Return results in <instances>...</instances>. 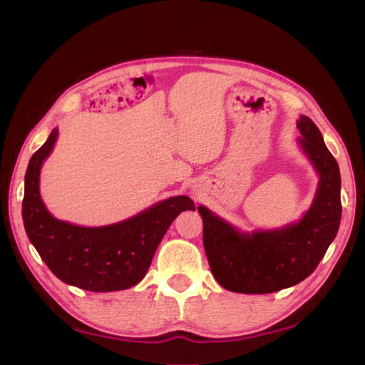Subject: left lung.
Listing matches in <instances>:
<instances>
[{"label": "left lung", "mask_w": 365, "mask_h": 365, "mask_svg": "<svg viewBox=\"0 0 365 365\" xmlns=\"http://www.w3.org/2000/svg\"><path fill=\"white\" fill-rule=\"evenodd\" d=\"M298 143L320 175L315 199L302 220L276 230L242 234L200 205L204 247L216 281L237 293H273L292 287L314 273L342 216L340 173L324 145L319 127L301 115Z\"/></svg>", "instance_id": "left-lung-1"}]
</instances>
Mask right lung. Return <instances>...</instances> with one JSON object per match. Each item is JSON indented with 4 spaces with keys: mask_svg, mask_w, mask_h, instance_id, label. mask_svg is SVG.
Segmentation results:
<instances>
[{
    "mask_svg": "<svg viewBox=\"0 0 365 365\" xmlns=\"http://www.w3.org/2000/svg\"><path fill=\"white\" fill-rule=\"evenodd\" d=\"M53 128L29 160L25 175L23 224L29 242L61 281L89 292L125 290L141 282L166 230L185 210H196L188 196L155 204L133 218L103 227H81L59 221L46 210L38 191L43 160L56 143Z\"/></svg>",
    "mask_w": 365,
    "mask_h": 365,
    "instance_id": "right-lung-1",
    "label": "right lung"
}]
</instances>
